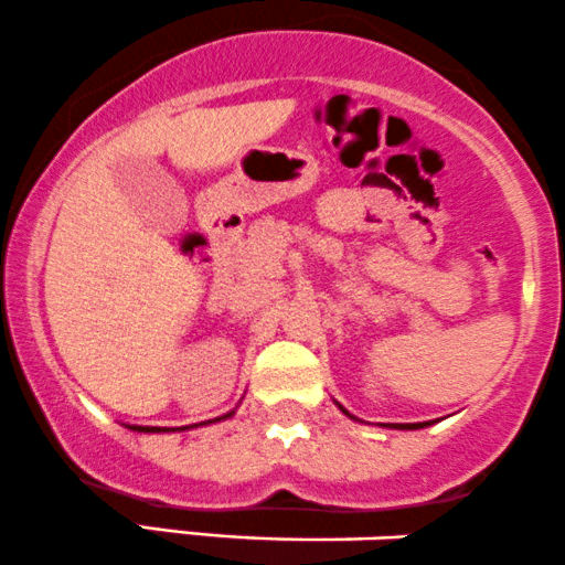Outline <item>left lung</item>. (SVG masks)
Masks as SVG:
<instances>
[{"label":"left lung","mask_w":565,"mask_h":565,"mask_svg":"<svg viewBox=\"0 0 565 565\" xmlns=\"http://www.w3.org/2000/svg\"><path fill=\"white\" fill-rule=\"evenodd\" d=\"M338 407H341V404H338ZM341 413L343 415H349L347 409L341 407ZM351 420H356L354 415H349ZM383 426H388V428H399V430H417V428H426V426H430V423H383Z\"/></svg>","instance_id":"1"}]
</instances>
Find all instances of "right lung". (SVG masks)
<instances>
[{
    "mask_svg": "<svg viewBox=\"0 0 565 565\" xmlns=\"http://www.w3.org/2000/svg\"><path fill=\"white\" fill-rule=\"evenodd\" d=\"M232 415H235V409H232V413H227V415H222V417H214V420H209V423L227 420V417H232ZM201 426H203V423H201ZM126 428L137 430V434H161V430H169V428H156V426H126ZM188 428H195V426H182V428H174V430H188Z\"/></svg>",
    "mask_w": 565,
    "mask_h": 565,
    "instance_id": "obj_1",
    "label": "right lung"
}]
</instances>
